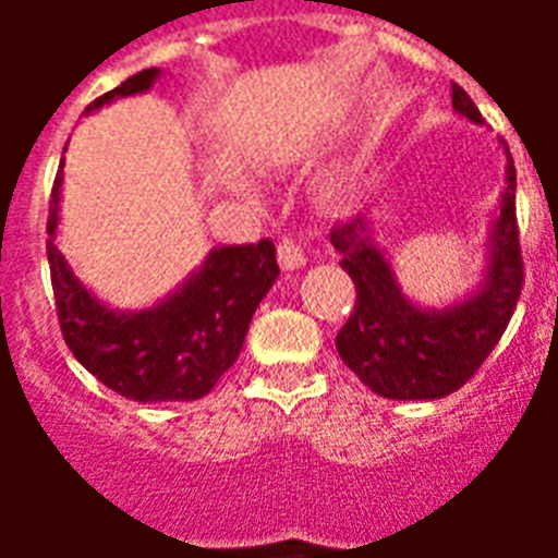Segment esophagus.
<instances>
[{
  "instance_id": "obj_1",
  "label": "esophagus",
  "mask_w": 558,
  "mask_h": 558,
  "mask_svg": "<svg viewBox=\"0 0 558 558\" xmlns=\"http://www.w3.org/2000/svg\"><path fill=\"white\" fill-rule=\"evenodd\" d=\"M278 260H280V269L295 271V269H301V266H306V254H304V248L295 243V240H280Z\"/></svg>"
}]
</instances>
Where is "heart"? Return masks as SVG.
Returning a JSON list of instances; mask_svg holds the SVG:
<instances>
[{
  "label": "heart",
  "instance_id": "obj_1",
  "mask_svg": "<svg viewBox=\"0 0 558 558\" xmlns=\"http://www.w3.org/2000/svg\"><path fill=\"white\" fill-rule=\"evenodd\" d=\"M341 185H344V179H330V182H327V187H330V193L341 191ZM236 191H240V193H248V196H252L254 185H252V182H245V179H240V182H236Z\"/></svg>",
  "mask_w": 558,
  "mask_h": 558
}]
</instances>
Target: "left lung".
<instances>
[{
    "mask_svg": "<svg viewBox=\"0 0 558 558\" xmlns=\"http://www.w3.org/2000/svg\"><path fill=\"white\" fill-rule=\"evenodd\" d=\"M451 107L484 124L466 92L451 83ZM507 153L498 214L486 240V266L472 292L446 306H423L402 292L376 240L373 219L359 214L330 231L341 269L356 283V310L336 336L341 362L385 399L449 397L475 376L507 330L521 295L524 263L515 226V168Z\"/></svg>",
    "mask_w": 558,
    "mask_h": 558,
    "instance_id": "left-lung-1",
    "label": "left lung"
}]
</instances>
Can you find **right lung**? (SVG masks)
Here are the masks:
<instances>
[{"instance_id": "obj_1", "label": "right lung", "mask_w": 558, "mask_h": 558, "mask_svg": "<svg viewBox=\"0 0 558 558\" xmlns=\"http://www.w3.org/2000/svg\"><path fill=\"white\" fill-rule=\"evenodd\" d=\"M144 69L86 107L98 112L118 98L142 95L159 81ZM63 168V165H60ZM63 170L48 208V266L60 330L92 376L135 402H193L205 397L243 350L254 310L278 280L275 243L217 245L173 292L144 310L100 301L57 248Z\"/></svg>"}]
</instances>
